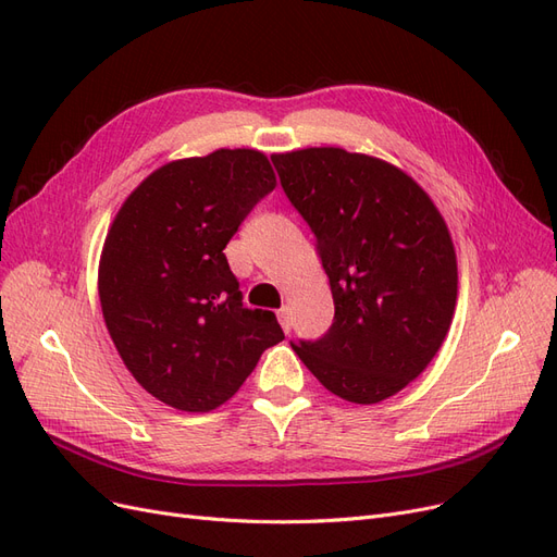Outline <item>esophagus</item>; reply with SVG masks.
Instances as JSON below:
<instances>
[{
  "instance_id": "1",
  "label": "esophagus",
  "mask_w": 557,
  "mask_h": 557,
  "mask_svg": "<svg viewBox=\"0 0 557 557\" xmlns=\"http://www.w3.org/2000/svg\"><path fill=\"white\" fill-rule=\"evenodd\" d=\"M278 323H281V327L285 332H290V327H293V313H290L288 307H281L278 309Z\"/></svg>"
}]
</instances>
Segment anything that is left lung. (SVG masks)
I'll return each mask as SVG.
<instances>
[{
  "label": "left lung",
  "instance_id": "1",
  "mask_svg": "<svg viewBox=\"0 0 557 557\" xmlns=\"http://www.w3.org/2000/svg\"><path fill=\"white\" fill-rule=\"evenodd\" d=\"M272 162L334 299L332 327L295 352L346 401L393 397L430 364L453 320L458 262L442 213L411 176L372 156L327 146Z\"/></svg>",
  "mask_w": 557,
  "mask_h": 557
}]
</instances>
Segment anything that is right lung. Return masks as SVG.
<instances>
[{
	"instance_id": "right-lung-1",
	"label": "right lung",
	"mask_w": 557,
	"mask_h": 557,
	"mask_svg": "<svg viewBox=\"0 0 557 557\" xmlns=\"http://www.w3.org/2000/svg\"><path fill=\"white\" fill-rule=\"evenodd\" d=\"M276 188L267 156L221 148L150 174L117 211L99 260V301L132 376L178 411L225 404L283 342L272 311L246 309L225 246Z\"/></svg>"
}]
</instances>
